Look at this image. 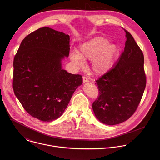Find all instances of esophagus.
Instances as JSON below:
<instances>
[{
    "mask_svg": "<svg viewBox=\"0 0 160 160\" xmlns=\"http://www.w3.org/2000/svg\"><path fill=\"white\" fill-rule=\"evenodd\" d=\"M82 80H83V82H86L89 81V79L86 76H83L82 77Z\"/></svg>",
    "mask_w": 160,
    "mask_h": 160,
    "instance_id": "34e87169",
    "label": "esophagus"
}]
</instances>
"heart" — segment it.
Masks as SVG:
<instances>
[{"label": "heart", "instance_id": "1", "mask_svg": "<svg viewBox=\"0 0 160 160\" xmlns=\"http://www.w3.org/2000/svg\"><path fill=\"white\" fill-rule=\"evenodd\" d=\"M108 42L104 37L94 38L81 45L78 53H71V60L78 67L83 66V60H92V72L103 74L112 68L119 54V47Z\"/></svg>", "mask_w": 160, "mask_h": 160}]
</instances>
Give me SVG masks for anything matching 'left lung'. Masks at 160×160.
Returning a JSON list of instances; mask_svg holds the SVG:
<instances>
[{"instance_id":"8db88e82","label":"left lung","mask_w":160,"mask_h":160,"mask_svg":"<svg viewBox=\"0 0 160 160\" xmlns=\"http://www.w3.org/2000/svg\"><path fill=\"white\" fill-rule=\"evenodd\" d=\"M124 50L114 67L95 81L98 98L92 103L97 118L108 125L128 120L135 113L147 82L144 57L132 36L125 29Z\"/></svg>"}]
</instances>
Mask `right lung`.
Returning <instances> with one entry per match:
<instances>
[{
  "label": "right lung",
  "instance_id": "right-lung-1",
  "mask_svg": "<svg viewBox=\"0 0 160 160\" xmlns=\"http://www.w3.org/2000/svg\"><path fill=\"white\" fill-rule=\"evenodd\" d=\"M69 48V35L44 27L28 35L14 57V93L27 113L40 121L62 115L82 83L81 75L62 68Z\"/></svg>",
  "mask_w": 160,
  "mask_h": 160
}]
</instances>
